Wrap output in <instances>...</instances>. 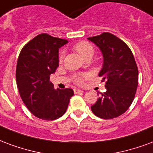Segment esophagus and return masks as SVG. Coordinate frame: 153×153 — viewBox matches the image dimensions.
<instances>
[{"instance_id": "34e87169", "label": "esophagus", "mask_w": 153, "mask_h": 153, "mask_svg": "<svg viewBox=\"0 0 153 153\" xmlns=\"http://www.w3.org/2000/svg\"><path fill=\"white\" fill-rule=\"evenodd\" d=\"M82 92H83V90H80V89H74V93L75 94L82 93Z\"/></svg>"}]
</instances>
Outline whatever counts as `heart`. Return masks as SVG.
<instances>
[{
    "label": "heart",
    "mask_w": 153,
    "mask_h": 153,
    "mask_svg": "<svg viewBox=\"0 0 153 153\" xmlns=\"http://www.w3.org/2000/svg\"><path fill=\"white\" fill-rule=\"evenodd\" d=\"M73 50L76 51L83 59L88 56H92L94 53V47L92 45L87 41H80L73 45ZM63 61V54L59 56V62ZM87 75L85 74H78L75 78V82L76 84L82 85L87 79Z\"/></svg>",
    "instance_id": "1"
}]
</instances>
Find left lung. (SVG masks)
<instances>
[{
    "label": "left lung",
    "mask_w": 153,
    "mask_h": 153,
    "mask_svg": "<svg viewBox=\"0 0 153 153\" xmlns=\"http://www.w3.org/2000/svg\"><path fill=\"white\" fill-rule=\"evenodd\" d=\"M90 40L100 48L103 64L99 76L105 81L106 91L91 106L95 116L102 119H112L121 116L130 108L135 95L139 71L134 57L122 40L109 32Z\"/></svg>",
    "instance_id": "8db88e82"
}]
</instances>
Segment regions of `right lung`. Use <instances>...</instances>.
Listing matches in <instances>:
<instances>
[{
    "label": "right lung",
    "mask_w": 153,
    "mask_h": 153,
    "mask_svg": "<svg viewBox=\"0 0 153 153\" xmlns=\"http://www.w3.org/2000/svg\"><path fill=\"white\" fill-rule=\"evenodd\" d=\"M67 40L46 33L36 36L22 49L16 67V82L20 97L36 117L53 121L67 111L72 89H53L50 76L59 67V49Z\"/></svg>",
    "instance_id": "right-lung-1"
}]
</instances>
